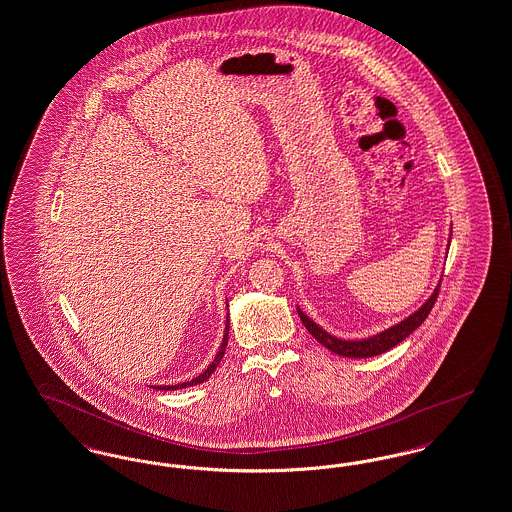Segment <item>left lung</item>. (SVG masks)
Returning <instances> with one entry per match:
<instances>
[{
    "mask_svg": "<svg viewBox=\"0 0 512 512\" xmlns=\"http://www.w3.org/2000/svg\"><path fill=\"white\" fill-rule=\"evenodd\" d=\"M448 247H450V244H448ZM438 291H440V284L436 286L434 293L430 295L429 301H427L423 307L419 308L417 312H413L411 316H408L404 322H400V324H396V326H392V328L385 329V331H381V333H377V335H373V337L362 339V341L337 339V337L329 335L328 331H324V329L320 328L318 324H314L301 308H297V312H299V316H301V322H303L305 328L308 329V333H310L318 343H322L324 347L331 350V352H335V354H339V356H345V358H371V356L383 354V352H387L390 348L400 345L411 331H415V329L419 328V326L427 320L430 310L434 307L436 297H438Z\"/></svg>",
    "mask_w": 512,
    "mask_h": 512,
    "instance_id": "8db88e82",
    "label": "left lung"
}]
</instances>
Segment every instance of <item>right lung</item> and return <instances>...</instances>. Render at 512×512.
<instances>
[{"label":"right lung","instance_id":"obj_1","mask_svg":"<svg viewBox=\"0 0 512 512\" xmlns=\"http://www.w3.org/2000/svg\"><path fill=\"white\" fill-rule=\"evenodd\" d=\"M228 329H230V324H228V316H226V328L225 335H223V343H221V348H219V352H217V356H215V360L207 366L204 373H200L198 377H194L192 381H186V383H177V385H158V387H152V389L158 390H177V389H186V387H194V385H200V383H204L207 381L209 377H211V373L217 369L219 366V362L223 360V356H225L226 345H228Z\"/></svg>","mask_w":512,"mask_h":512}]
</instances>
